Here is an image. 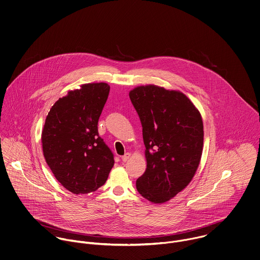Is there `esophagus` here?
I'll list each match as a JSON object with an SVG mask.
<instances>
[{"label": "esophagus", "mask_w": 260, "mask_h": 260, "mask_svg": "<svg viewBox=\"0 0 260 260\" xmlns=\"http://www.w3.org/2000/svg\"><path fill=\"white\" fill-rule=\"evenodd\" d=\"M129 158H131V154H129V153H126V154H124L123 156H121L122 161H126V160H128Z\"/></svg>", "instance_id": "esophagus-1"}]
</instances>
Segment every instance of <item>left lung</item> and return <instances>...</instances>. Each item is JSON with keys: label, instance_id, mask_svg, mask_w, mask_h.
<instances>
[{"label": "left lung", "instance_id": "1", "mask_svg": "<svg viewBox=\"0 0 260 260\" xmlns=\"http://www.w3.org/2000/svg\"><path fill=\"white\" fill-rule=\"evenodd\" d=\"M129 99L143 126L147 169L137 190L161 204L184 190L201 160L204 131L200 111L179 90L154 84L138 86Z\"/></svg>", "mask_w": 260, "mask_h": 260}]
</instances>
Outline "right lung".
I'll return each instance as SVG.
<instances>
[{
  "instance_id": "right-lung-1",
  "label": "right lung",
  "mask_w": 260,
  "mask_h": 260,
  "mask_svg": "<svg viewBox=\"0 0 260 260\" xmlns=\"http://www.w3.org/2000/svg\"><path fill=\"white\" fill-rule=\"evenodd\" d=\"M109 85L82 84L53 104L42 131L43 155L57 181L73 194H88L106 182L114 159L98 123Z\"/></svg>"
}]
</instances>
